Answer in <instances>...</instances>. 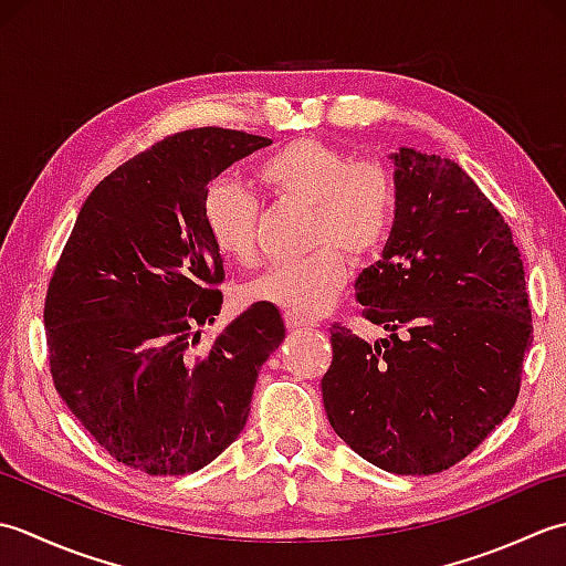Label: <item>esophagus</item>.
Returning <instances> with one entry per match:
<instances>
[{
  "mask_svg": "<svg viewBox=\"0 0 566 566\" xmlns=\"http://www.w3.org/2000/svg\"><path fill=\"white\" fill-rule=\"evenodd\" d=\"M283 319H285V327L287 329H310V327H315V322L303 319V317H297L293 313H285Z\"/></svg>",
  "mask_w": 566,
  "mask_h": 566,
  "instance_id": "34e87169",
  "label": "esophagus"
}]
</instances>
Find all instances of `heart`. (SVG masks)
Returning <instances> with one entry per match:
<instances>
[{"mask_svg": "<svg viewBox=\"0 0 566 566\" xmlns=\"http://www.w3.org/2000/svg\"><path fill=\"white\" fill-rule=\"evenodd\" d=\"M256 178L279 200L310 207L307 244L300 261L275 263L251 281V300L297 317L322 313L349 279V263L384 247L396 210V182L378 158H352L319 138H295L256 166ZM259 200L232 178L205 192L202 219L214 247L229 259L251 263L259 253Z\"/></svg>", "mask_w": 566, "mask_h": 566, "instance_id": "b5f03b06", "label": "heart"}]
</instances>
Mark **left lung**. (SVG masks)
Listing matches in <instances>:
<instances>
[{
	"label": "left lung",
	"instance_id": "left-lung-1",
	"mask_svg": "<svg viewBox=\"0 0 566 566\" xmlns=\"http://www.w3.org/2000/svg\"><path fill=\"white\" fill-rule=\"evenodd\" d=\"M384 259L356 279L368 344L334 322L322 376L329 424L402 476L459 464L521 394L533 344L525 269L503 214L459 164L400 148Z\"/></svg>",
	"mask_w": 566,
	"mask_h": 566
}]
</instances>
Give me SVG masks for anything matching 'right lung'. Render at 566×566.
Instances as JSON below:
<instances>
[{
    "mask_svg": "<svg viewBox=\"0 0 566 566\" xmlns=\"http://www.w3.org/2000/svg\"><path fill=\"white\" fill-rule=\"evenodd\" d=\"M269 144L219 126L166 136L90 192L53 269L43 307L53 386L105 452L144 474H192L222 454L285 337L279 307L253 303L200 347L224 300L207 186Z\"/></svg>",
    "mask_w": 566,
    "mask_h": 566,
    "instance_id": "1",
    "label": "right lung"
}]
</instances>
